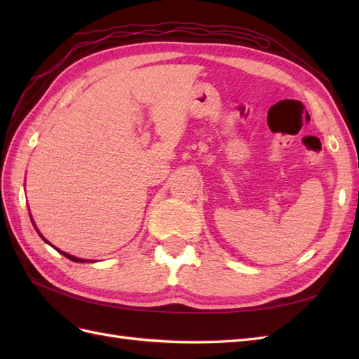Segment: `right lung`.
Returning a JSON list of instances; mask_svg holds the SVG:
<instances>
[{
    "label": "right lung",
    "instance_id": "right-lung-1",
    "mask_svg": "<svg viewBox=\"0 0 359 359\" xmlns=\"http://www.w3.org/2000/svg\"><path fill=\"white\" fill-rule=\"evenodd\" d=\"M34 224V222H32ZM35 226V225H34ZM38 231V230H36ZM38 234H40V233H38ZM41 236V234H40ZM41 238H43V236H41ZM44 239V238H43ZM44 242H48V241H46L44 239ZM49 243V242H48ZM53 247V245H52ZM53 248H55V247H53ZM55 250H58V248H55ZM58 253H62L63 256H66L67 259H71V261H74V262H86V259H80V257H75V256H71V255H67V253H65V251H62V250H58Z\"/></svg>",
    "mask_w": 359,
    "mask_h": 359
}]
</instances>
